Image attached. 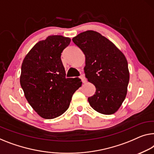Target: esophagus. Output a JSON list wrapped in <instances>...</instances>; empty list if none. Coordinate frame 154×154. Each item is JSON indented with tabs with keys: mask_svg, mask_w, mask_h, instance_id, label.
<instances>
[{
	"mask_svg": "<svg viewBox=\"0 0 154 154\" xmlns=\"http://www.w3.org/2000/svg\"><path fill=\"white\" fill-rule=\"evenodd\" d=\"M79 78L80 79H81V80H82V82H83V83H85V82H86V79H85V77H84V76L83 75H81L79 76Z\"/></svg>",
	"mask_w": 154,
	"mask_h": 154,
	"instance_id": "obj_1",
	"label": "esophagus"
}]
</instances>
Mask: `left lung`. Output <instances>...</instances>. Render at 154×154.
Instances as JSON below:
<instances>
[{
  "mask_svg": "<svg viewBox=\"0 0 154 154\" xmlns=\"http://www.w3.org/2000/svg\"><path fill=\"white\" fill-rule=\"evenodd\" d=\"M72 41L85 55V76L96 89L95 94L88 98L91 106L102 114L116 113L125 99L129 82L125 55L95 31L80 33Z\"/></svg>",
  "mask_w": 154,
  "mask_h": 154,
  "instance_id": "obj_1",
  "label": "left lung"
}]
</instances>
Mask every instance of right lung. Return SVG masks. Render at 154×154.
Masks as SVG:
<instances>
[{
	"label": "right lung",
	"mask_w": 154,
	"mask_h": 154,
	"mask_svg": "<svg viewBox=\"0 0 154 154\" xmlns=\"http://www.w3.org/2000/svg\"><path fill=\"white\" fill-rule=\"evenodd\" d=\"M70 41L61 35L48 36L36 43L23 61L20 86L27 102L43 118L62 115L82 85L79 78L66 77L61 59Z\"/></svg>",
	"instance_id": "right-lung-1"
}]
</instances>
